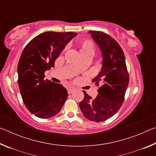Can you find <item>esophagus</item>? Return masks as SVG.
I'll return each instance as SVG.
<instances>
[{"label":"esophagus","instance_id":"1","mask_svg":"<svg viewBox=\"0 0 156 156\" xmlns=\"http://www.w3.org/2000/svg\"><path fill=\"white\" fill-rule=\"evenodd\" d=\"M75 91V89L74 88H73V87H70V88H69L68 89H67V91H68V94H72L73 91Z\"/></svg>","mask_w":156,"mask_h":156}]
</instances>
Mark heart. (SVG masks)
<instances>
[{
	"instance_id": "1",
	"label": "heart",
	"mask_w": 156,
	"mask_h": 156,
	"mask_svg": "<svg viewBox=\"0 0 156 156\" xmlns=\"http://www.w3.org/2000/svg\"><path fill=\"white\" fill-rule=\"evenodd\" d=\"M94 50V44L91 41L84 40L81 43L80 52H89L93 54Z\"/></svg>"
}]
</instances>
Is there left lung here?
Segmentation results:
<instances>
[{
  "label": "left lung",
  "mask_w": 156,
  "mask_h": 156,
  "mask_svg": "<svg viewBox=\"0 0 156 156\" xmlns=\"http://www.w3.org/2000/svg\"><path fill=\"white\" fill-rule=\"evenodd\" d=\"M88 32L102 55L101 70L92 80L100 87L98 89V95L94 99L83 91L84 97L79 103V107L87 119L99 122L109 119L120 109L125 99L129 76L125 54L119 44L102 31Z\"/></svg>",
  "instance_id": "1"
}]
</instances>
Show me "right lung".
Wrapping results in <instances>:
<instances>
[{"label":"right lung","mask_w":156,"mask_h":156,"mask_svg":"<svg viewBox=\"0 0 156 156\" xmlns=\"http://www.w3.org/2000/svg\"><path fill=\"white\" fill-rule=\"evenodd\" d=\"M77 35L74 32L47 31L29 43L18 65V83L26 107L40 118H49L61 110L68 97L62 84L44 80V72L54 67L55 60Z\"/></svg>","instance_id":"obj_1"}]
</instances>
